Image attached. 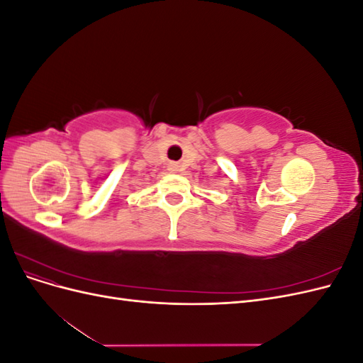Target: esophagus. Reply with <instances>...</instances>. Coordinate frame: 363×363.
Segmentation results:
<instances>
[{
  "label": "esophagus",
  "instance_id": "esophagus-1",
  "mask_svg": "<svg viewBox=\"0 0 363 363\" xmlns=\"http://www.w3.org/2000/svg\"><path fill=\"white\" fill-rule=\"evenodd\" d=\"M172 168H174V169H175V168H177V167H172Z\"/></svg>",
  "mask_w": 363,
  "mask_h": 363
}]
</instances>
